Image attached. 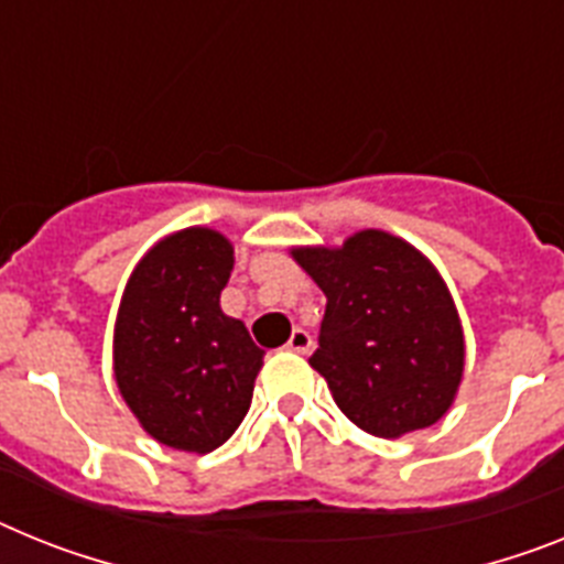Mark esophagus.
I'll list each match as a JSON object with an SVG mask.
<instances>
[{
    "mask_svg": "<svg viewBox=\"0 0 564 564\" xmlns=\"http://www.w3.org/2000/svg\"><path fill=\"white\" fill-rule=\"evenodd\" d=\"M286 347H290L292 352H297V355H310V349H312V335L306 333V329H292L290 344H286Z\"/></svg>",
    "mask_w": 564,
    "mask_h": 564,
    "instance_id": "34e87169",
    "label": "esophagus"
}]
</instances>
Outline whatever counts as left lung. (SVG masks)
<instances>
[{"instance_id":"1","label":"left lung","mask_w":564,"mask_h":564,"mask_svg":"<svg viewBox=\"0 0 564 564\" xmlns=\"http://www.w3.org/2000/svg\"><path fill=\"white\" fill-rule=\"evenodd\" d=\"M292 258L326 295L310 364L352 424L378 438L424 430L451 410L465 335L442 274L406 240L364 229L340 249Z\"/></svg>"}]
</instances>
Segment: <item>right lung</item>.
<instances>
[{"label": "right lung", "instance_id": "1", "mask_svg": "<svg viewBox=\"0 0 564 564\" xmlns=\"http://www.w3.org/2000/svg\"><path fill=\"white\" fill-rule=\"evenodd\" d=\"M235 249L215 229L174 231L131 272L113 326V376L149 435L212 453L252 404L263 349L220 310Z\"/></svg>", "mask_w": 564, "mask_h": 564}]
</instances>
